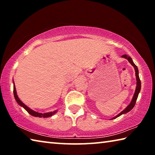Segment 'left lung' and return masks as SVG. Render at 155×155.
Listing matches in <instances>:
<instances>
[{"label":"left lung","instance_id":"1","mask_svg":"<svg viewBox=\"0 0 155 155\" xmlns=\"http://www.w3.org/2000/svg\"><path fill=\"white\" fill-rule=\"evenodd\" d=\"M122 57L124 59H127L128 62L130 63V64L133 65V67H134V69H135V76H136V81H137V84H136V88H135V93L133 94V98L131 100L130 104H128V105L126 107V108L123 110L122 112H120L119 114H117L116 116H115L111 118V120L113 119H115L117 118V117L120 116V115H122V114H127L128 112H129L130 110H132V109L134 107L135 103H136V101H137V97L139 94L140 92V90H141V81L140 79V77H139V70H138V68L137 67V65H136L134 62H133V59L130 58V57L128 56L127 54H124V55H122Z\"/></svg>","mask_w":155,"mask_h":155}]
</instances>
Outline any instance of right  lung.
<instances>
[{
	"instance_id": "add662e5",
	"label": "right lung",
	"mask_w": 155,
	"mask_h": 155,
	"mask_svg": "<svg viewBox=\"0 0 155 155\" xmlns=\"http://www.w3.org/2000/svg\"><path fill=\"white\" fill-rule=\"evenodd\" d=\"M13 83H14V98L15 99V101H16L17 103L19 104L20 107H22L24 108L26 111H27L28 114L30 115H33L34 117H51L52 115H54L57 112V110H55V111H52V112H48V113H44V114H42V113H39V112H37L33 111L31 109H30L29 107H27L26 105L25 104H24L22 103V101H20V98H18V96L17 95V92H16V90H15V83H14V81H13Z\"/></svg>"
}]
</instances>
